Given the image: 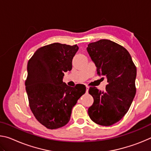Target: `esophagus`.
Returning <instances> with one entry per match:
<instances>
[{"instance_id":"obj_1","label":"esophagus","mask_w":151,"mask_h":151,"mask_svg":"<svg viewBox=\"0 0 151 151\" xmlns=\"http://www.w3.org/2000/svg\"><path fill=\"white\" fill-rule=\"evenodd\" d=\"M88 90H89V87H88V86H86V93H88Z\"/></svg>"}]
</instances>
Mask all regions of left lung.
<instances>
[{"label": "left lung", "mask_w": 151, "mask_h": 151, "mask_svg": "<svg viewBox=\"0 0 151 151\" xmlns=\"http://www.w3.org/2000/svg\"><path fill=\"white\" fill-rule=\"evenodd\" d=\"M86 50L97 74L105 76L108 83L104 91L89 88L94 103L88 108V115L96 124L111 126L119 122L131 105L136 94L137 68L126 48L110 40L89 43Z\"/></svg>", "instance_id": "left-lung-1"}]
</instances>
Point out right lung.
Here are the masks:
<instances>
[{"label": "right lung", "mask_w": 151, "mask_h": 151, "mask_svg": "<svg viewBox=\"0 0 151 151\" xmlns=\"http://www.w3.org/2000/svg\"><path fill=\"white\" fill-rule=\"evenodd\" d=\"M78 46L55 42L38 49L27 65L25 82L30 108L40 124L49 129L65 126L70 121L74 106L85 93L86 86L70 87L63 79L72 69Z\"/></svg>", "instance_id": "add662e5"}]
</instances>
